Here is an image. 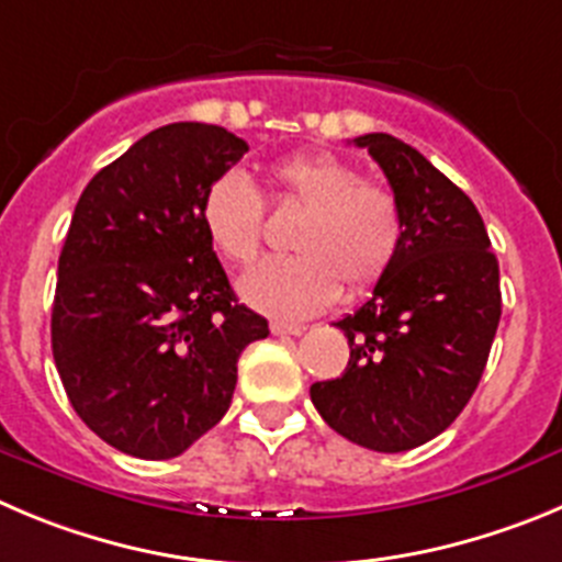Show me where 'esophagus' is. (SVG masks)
Instances as JSON below:
<instances>
[{"mask_svg":"<svg viewBox=\"0 0 562 562\" xmlns=\"http://www.w3.org/2000/svg\"><path fill=\"white\" fill-rule=\"evenodd\" d=\"M271 333H274V335H302V333H305V327H302V324L271 322Z\"/></svg>","mask_w":562,"mask_h":562,"instance_id":"34e87169","label":"esophagus"}]
</instances>
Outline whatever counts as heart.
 Segmentation results:
<instances>
[{
    "label": "heart",
    "instance_id": "1",
    "mask_svg": "<svg viewBox=\"0 0 562 562\" xmlns=\"http://www.w3.org/2000/svg\"><path fill=\"white\" fill-rule=\"evenodd\" d=\"M274 199L305 210L291 229V257H271L246 271L240 296L255 311L305 318L340 293H363L387 274L402 246L396 196L366 182L352 162L329 151H302L269 171ZM202 227L229 263H249L263 240V199L240 171L210 182L202 196Z\"/></svg>",
    "mask_w": 562,
    "mask_h": 562
}]
</instances>
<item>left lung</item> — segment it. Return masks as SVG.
I'll list each match as a JSON object with an SVG mask.
<instances>
[{"mask_svg": "<svg viewBox=\"0 0 562 562\" xmlns=\"http://www.w3.org/2000/svg\"><path fill=\"white\" fill-rule=\"evenodd\" d=\"M380 162L402 210V246L363 307L335 322L344 374L313 382L324 422L374 452L440 435L480 385L502 316L499 263L480 210L449 177L387 133L355 138Z\"/></svg>", "mask_w": 562, "mask_h": 562, "instance_id": "left-lung-1", "label": "left lung"}]
</instances>
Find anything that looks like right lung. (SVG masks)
Returning a JSON list of instances; mask_svg holds the SVG:
<instances>
[{
	"label": "right lung",
	"instance_id": "1",
	"mask_svg": "<svg viewBox=\"0 0 562 562\" xmlns=\"http://www.w3.org/2000/svg\"><path fill=\"white\" fill-rule=\"evenodd\" d=\"M249 151L216 124L151 130L86 186L57 260L52 355L104 443L169 460L216 427L269 322L238 305L202 196Z\"/></svg>",
	"mask_w": 562,
	"mask_h": 562
}]
</instances>
